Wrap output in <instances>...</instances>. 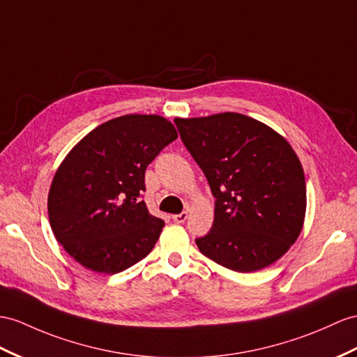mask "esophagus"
I'll list each match as a JSON object with an SVG mask.
<instances>
[{
  "label": "esophagus",
  "mask_w": 357,
  "mask_h": 357,
  "mask_svg": "<svg viewBox=\"0 0 357 357\" xmlns=\"http://www.w3.org/2000/svg\"><path fill=\"white\" fill-rule=\"evenodd\" d=\"M172 220H174V222H177V224H183L188 220V212H181L178 215H172Z\"/></svg>",
  "instance_id": "34e87169"
}]
</instances>
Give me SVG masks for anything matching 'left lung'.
<instances>
[{
    "label": "left lung",
    "mask_w": 357,
    "mask_h": 357,
    "mask_svg": "<svg viewBox=\"0 0 357 357\" xmlns=\"http://www.w3.org/2000/svg\"><path fill=\"white\" fill-rule=\"evenodd\" d=\"M174 121L215 197L212 229L195 239L199 251L238 273L279 260L306 216V180L291 144L236 112Z\"/></svg>",
    "instance_id": "1"
}]
</instances>
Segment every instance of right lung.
<instances>
[{"mask_svg": "<svg viewBox=\"0 0 357 357\" xmlns=\"http://www.w3.org/2000/svg\"><path fill=\"white\" fill-rule=\"evenodd\" d=\"M160 115H124L93 128L59 165L48 192L51 230L95 273L116 274L150 255L165 222L144 199L145 169L177 139Z\"/></svg>", "mask_w": 357, "mask_h": 357, "instance_id": "add662e5", "label": "right lung"}]
</instances>
